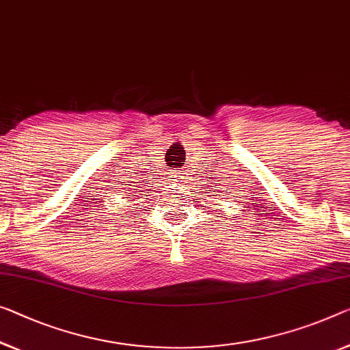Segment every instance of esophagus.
Instances as JSON below:
<instances>
[{
    "mask_svg": "<svg viewBox=\"0 0 350 350\" xmlns=\"http://www.w3.org/2000/svg\"><path fill=\"white\" fill-rule=\"evenodd\" d=\"M175 178V181H180V174H175V175H172Z\"/></svg>",
    "mask_w": 350,
    "mask_h": 350,
    "instance_id": "esophagus-1",
    "label": "esophagus"
}]
</instances>
